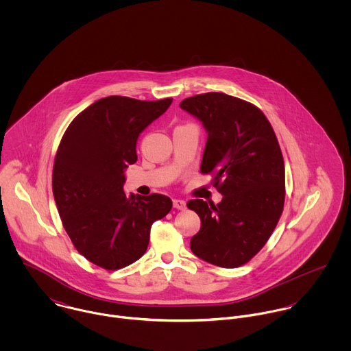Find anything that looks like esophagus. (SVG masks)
<instances>
[{"instance_id":"1","label":"esophagus","mask_w":351,"mask_h":351,"mask_svg":"<svg viewBox=\"0 0 351 351\" xmlns=\"http://www.w3.org/2000/svg\"><path fill=\"white\" fill-rule=\"evenodd\" d=\"M173 205H174V208L178 209V210H184V209L186 208V202L184 200H180V199H174V200H173Z\"/></svg>"}]
</instances>
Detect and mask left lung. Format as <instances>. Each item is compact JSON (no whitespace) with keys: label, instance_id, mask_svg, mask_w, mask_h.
<instances>
[{"label":"left lung","instance_id":"obj_1","mask_svg":"<svg viewBox=\"0 0 351 351\" xmlns=\"http://www.w3.org/2000/svg\"><path fill=\"white\" fill-rule=\"evenodd\" d=\"M181 109L206 131L201 173H213L219 204L188 201L201 220L191 249L202 261L238 267L261 250L274 231L285 200L284 158L266 116L250 102L224 93L181 101Z\"/></svg>","mask_w":351,"mask_h":351}]
</instances>
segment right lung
<instances>
[{
    "label": "right lung",
    "instance_id": "1",
    "mask_svg": "<svg viewBox=\"0 0 351 351\" xmlns=\"http://www.w3.org/2000/svg\"><path fill=\"white\" fill-rule=\"evenodd\" d=\"M171 101L101 99L71 121L60 141L52 171L59 216L78 252L104 269L138 261L152 223L173 206L163 195L135 197L123 191L125 169L138 160L139 135Z\"/></svg>",
    "mask_w": 351,
    "mask_h": 351
}]
</instances>
